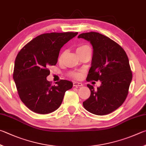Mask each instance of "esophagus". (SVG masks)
<instances>
[{
	"mask_svg": "<svg viewBox=\"0 0 146 146\" xmlns=\"http://www.w3.org/2000/svg\"><path fill=\"white\" fill-rule=\"evenodd\" d=\"M82 83H79V82H76V81H74L73 83V86H82Z\"/></svg>",
	"mask_w": 146,
	"mask_h": 146,
	"instance_id": "obj_1",
	"label": "esophagus"
}]
</instances>
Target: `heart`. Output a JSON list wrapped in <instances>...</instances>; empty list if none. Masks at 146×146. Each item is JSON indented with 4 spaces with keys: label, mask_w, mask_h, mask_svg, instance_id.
I'll return each instance as SVG.
<instances>
[{
    "label": "heart",
    "mask_w": 146,
    "mask_h": 146,
    "mask_svg": "<svg viewBox=\"0 0 146 146\" xmlns=\"http://www.w3.org/2000/svg\"><path fill=\"white\" fill-rule=\"evenodd\" d=\"M90 47L88 45H85V44H83V45H79L78 47L77 48V49H76V51H77V53L78 52H82V51L85 50L86 49H90ZM65 51H63V52H61L60 55L58 56V61H60L61 62V61L63 60V56L65 55ZM69 76H71V77H74V78H79L80 77V73L78 72H70L69 73Z\"/></svg>",
    "instance_id": "1"
}]
</instances>
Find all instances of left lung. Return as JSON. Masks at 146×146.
Instances as JSON below:
<instances>
[{"mask_svg": "<svg viewBox=\"0 0 146 146\" xmlns=\"http://www.w3.org/2000/svg\"><path fill=\"white\" fill-rule=\"evenodd\" d=\"M93 47L92 66L86 81H101L95 90L88 84L90 96L83 103L86 110L98 115L109 114L121 106L127 96L132 72L129 60L121 45L99 33H82L78 36Z\"/></svg>", "mask_w": 146, "mask_h": 146, "instance_id": "8db88e82", "label": "left lung"}]
</instances>
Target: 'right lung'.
<instances>
[{
	"label": "right lung",
	"mask_w": 146,
	"mask_h": 146,
	"mask_svg": "<svg viewBox=\"0 0 146 146\" xmlns=\"http://www.w3.org/2000/svg\"><path fill=\"white\" fill-rule=\"evenodd\" d=\"M78 32L40 35L23 47L15 59L13 80L20 99L35 113L47 114L60 106L72 83L65 80L52 85L47 77L48 66L56 65L61 48Z\"/></svg>",
	"instance_id": "right-lung-1"
}]
</instances>
